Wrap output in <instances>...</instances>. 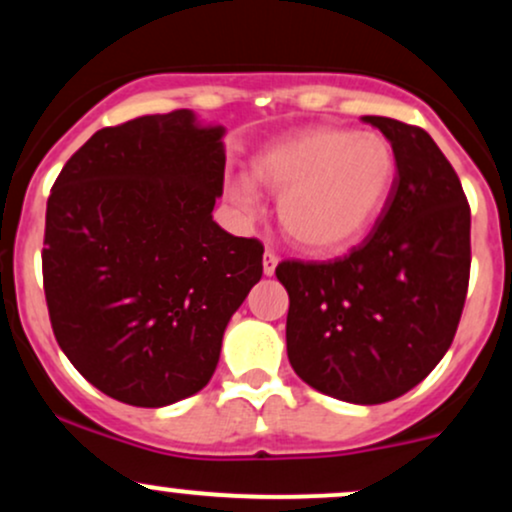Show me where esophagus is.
Returning a JSON list of instances; mask_svg holds the SVG:
<instances>
[{"mask_svg":"<svg viewBox=\"0 0 512 512\" xmlns=\"http://www.w3.org/2000/svg\"><path fill=\"white\" fill-rule=\"evenodd\" d=\"M276 264H279V257H276V252H272V250L264 252V257H262V269H264V274L272 276L274 269H276Z\"/></svg>","mask_w":512,"mask_h":512,"instance_id":"obj_1","label":"esophagus"}]
</instances>
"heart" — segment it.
<instances>
[{"label":"heart","instance_id":"obj_1","mask_svg":"<svg viewBox=\"0 0 512 512\" xmlns=\"http://www.w3.org/2000/svg\"><path fill=\"white\" fill-rule=\"evenodd\" d=\"M252 173L279 195V223L293 243L332 252L361 238L383 214L397 180V156L378 134L315 127L260 151ZM226 199L245 219L260 214L250 180H228Z\"/></svg>","mask_w":512,"mask_h":512}]
</instances>
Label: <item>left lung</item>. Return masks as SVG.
Wrapping results in <instances>:
<instances>
[{
	"instance_id": "left-lung-1",
	"label": "left lung",
	"mask_w": 512,
	"mask_h": 512,
	"mask_svg": "<svg viewBox=\"0 0 512 512\" xmlns=\"http://www.w3.org/2000/svg\"><path fill=\"white\" fill-rule=\"evenodd\" d=\"M390 139L397 180L370 236L330 262L284 260L286 351L296 375L351 404L390 402L438 366L469 286L467 197L426 129L366 115Z\"/></svg>"
}]
</instances>
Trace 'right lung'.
<instances>
[{
	"label": "right lung",
	"mask_w": 512,
	"mask_h": 512,
	"mask_svg": "<svg viewBox=\"0 0 512 512\" xmlns=\"http://www.w3.org/2000/svg\"><path fill=\"white\" fill-rule=\"evenodd\" d=\"M223 127L192 110L103 127L48 197L43 289L57 344L93 387L166 407L209 383L231 315L262 276V243L211 219Z\"/></svg>",
	"instance_id": "1"
}]
</instances>
